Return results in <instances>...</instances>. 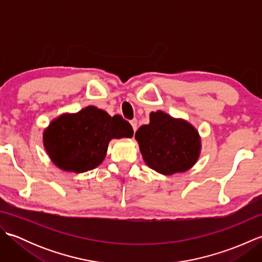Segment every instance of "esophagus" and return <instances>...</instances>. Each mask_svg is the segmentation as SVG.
Wrapping results in <instances>:
<instances>
[{
  "label": "esophagus",
  "mask_w": 262,
  "mask_h": 262,
  "mask_svg": "<svg viewBox=\"0 0 262 262\" xmlns=\"http://www.w3.org/2000/svg\"><path fill=\"white\" fill-rule=\"evenodd\" d=\"M130 125L133 127V130H134V133H135L137 130V119L130 120Z\"/></svg>",
  "instance_id": "esophagus-1"
}]
</instances>
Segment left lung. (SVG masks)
Instances as JSON below:
<instances>
[{
  "label": "left lung",
  "mask_w": 262,
  "mask_h": 262,
  "mask_svg": "<svg viewBox=\"0 0 262 262\" xmlns=\"http://www.w3.org/2000/svg\"><path fill=\"white\" fill-rule=\"evenodd\" d=\"M144 162L161 174L186 172L197 162L202 149L198 130L185 119L163 111L149 114V124L135 133Z\"/></svg>",
  "instance_id": "8db88e82"
}]
</instances>
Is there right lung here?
Segmentation results:
<instances>
[{"instance_id":"1","label":"right lung","mask_w":262,"mask_h":262,"mask_svg":"<svg viewBox=\"0 0 262 262\" xmlns=\"http://www.w3.org/2000/svg\"><path fill=\"white\" fill-rule=\"evenodd\" d=\"M133 128L121 116H109L89 105L76 114H63L43 130L48 157L60 170L82 173L102 163L113 138L133 137Z\"/></svg>"}]
</instances>
